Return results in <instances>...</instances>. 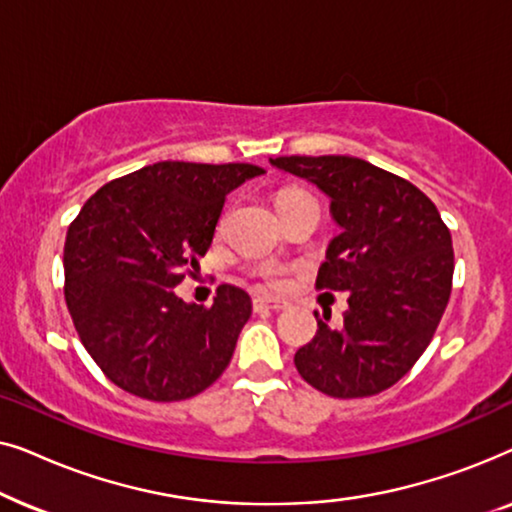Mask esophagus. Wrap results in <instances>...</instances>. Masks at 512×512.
<instances>
[{
	"label": "esophagus",
	"mask_w": 512,
	"mask_h": 512,
	"mask_svg": "<svg viewBox=\"0 0 512 512\" xmlns=\"http://www.w3.org/2000/svg\"><path fill=\"white\" fill-rule=\"evenodd\" d=\"M284 307H286L284 300H275V298H263V296L254 298V310H256V312H265V310L279 312V310H284Z\"/></svg>",
	"instance_id": "34e87169"
}]
</instances>
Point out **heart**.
Instances as JSON below:
<instances>
[{"label": "heart", "instance_id": "1", "mask_svg": "<svg viewBox=\"0 0 512 512\" xmlns=\"http://www.w3.org/2000/svg\"><path fill=\"white\" fill-rule=\"evenodd\" d=\"M296 195H305V193H298V191H284L282 195H279V200H277V202L289 200V198H296ZM268 275H270V270H268Z\"/></svg>", "mask_w": 512, "mask_h": 512}]
</instances>
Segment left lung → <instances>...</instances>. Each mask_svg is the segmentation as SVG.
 Masks as SVG:
<instances>
[{"label": "left lung", "mask_w": 512, "mask_h": 512, "mask_svg": "<svg viewBox=\"0 0 512 512\" xmlns=\"http://www.w3.org/2000/svg\"><path fill=\"white\" fill-rule=\"evenodd\" d=\"M270 165L331 200L340 233L317 289L347 291L349 305L338 326L317 319V335L293 363L326 396L380 394L415 366L443 317L454 272L450 230L417 186L368 160L284 156Z\"/></svg>", "instance_id": "left-lung-1"}]
</instances>
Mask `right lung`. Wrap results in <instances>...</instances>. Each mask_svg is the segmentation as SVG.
Wrapping results in <instances>:
<instances>
[{"mask_svg":"<svg viewBox=\"0 0 512 512\" xmlns=\"http://www.w3.org/2000/svg\"><path fill=\"white\" fill-rule=\"evenodd\" d=\"M263 170L247 163L163 160L104 184L65 240V300L79 338L116 387L156 403L184 401L233 359L251 298L216 289L184 303V282L212 244L226 195Z\"/></svg>","mask_w":512,"mask_h":512,"instance_id":"1","label":"right lung"}]
</instances>
